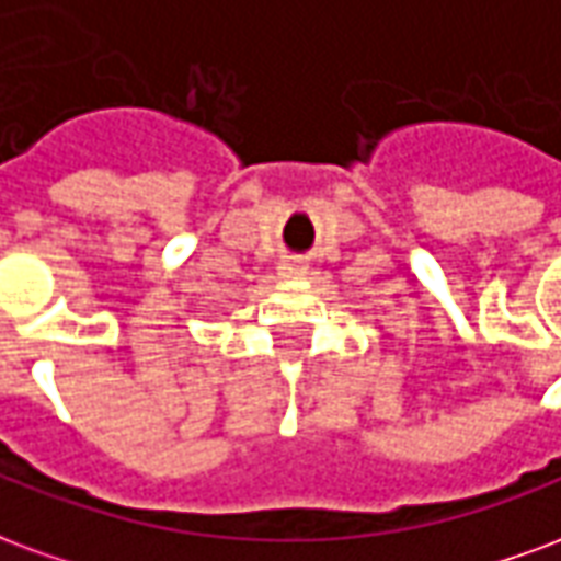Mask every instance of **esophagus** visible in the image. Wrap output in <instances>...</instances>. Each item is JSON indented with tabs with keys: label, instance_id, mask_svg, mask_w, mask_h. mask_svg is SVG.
Instances as JSON below:
<instances>
[{
	"label": "esophagus",
	"instance_id": "obj_1",
	"mask_svg": "<svg viewBox=\"0 0 561 561\" xmlns=\"http://www.w3.org/2000/svg\"><path fill=\"white\" fill-rule=\"evenodd\" d=\"M308 272V265L301 263V260H284V265H280V275L284 277H298Z\"/></svg>",
	"mask_w": 561,
	"mask_h": 561
}]
</instances>
